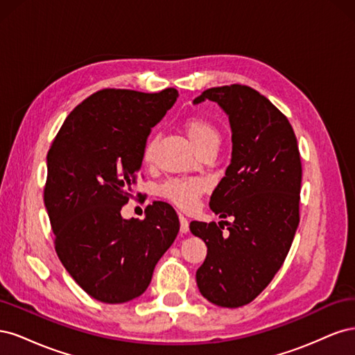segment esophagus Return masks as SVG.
<instances>
[{
	"mask_svg": "<svg viewBox=\"0 0 355 355\" xmlns=\"http://www.w3.org/2000/svg\"><path fill=\"white\" fill-rule=\"evenodd\" d=\"M179 222H180V232L182 234H187L189 231L188 219L184 216V214H179Z\"/></svg>",
	"mask_w": 355,
	"mask_h": 355,
	"instance_id": "34e87169",
	"label": "esophagus"
}]
</instances>
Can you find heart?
I'll use <instances>...</instances> for the list:
<instances>
[{"mask_svg":"<svg viewBox=\"0 0 355 355\" xmlns=\"http://www.w3.org/2000/svg\"><path fill=\"white\" fill-rule=\"evenodd\" d=\"M185 133L189 137L192 146L200 153L202 149H214L218 151L220 145V132L213 123L204 118H189L185 121ZM154 139H148L144 149V158L149 161L154 153ZM202 192V182L198 179H171L159 188V194L170 202L176 204L180 209H192L196 206L197 198Z\"/></svg>","mask_w":355,"mask_h":355,"instance_id":"obj_1","label":"heart"}]
</instances>
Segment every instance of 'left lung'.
<instances>
[{
  "instance_id": "1",
  "label": "left lung",
  "mask_w": 355,
  "mask_h": 355,
  "mask_svg": "<svg viewBox=\"0 0 355 355\" xmlns=\"http://www.w3.org/2000/svg\"><path fill=\"white\" fill-rule=\"evenodd\" d=\"M206 101L228 115L232 133L231 163L210 209L234 222H227L228 235L214 222H191V232L207 245L196 278L209 302L239 308L270 284L290 250L299 225L302 166L292 125L259 92L240 84L213 87L194 105Z\"/></svg>"
}]
</instances>
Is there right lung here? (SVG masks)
Wrapping results in <instances>:
<instances>
[{
	"instance_id": "obj_1",
	"label": "right lung",
	"mask_w": 355,
	"mask_h": 355,
	"mask_svg": "<svg viewBox=\"0 0 355 355\" xmlns=\"http://www.w3.org/2000/svg\"><path fill=\"white\" fill-rule=\"evenodd\" d=\"M178 98L176 89L94 93L68 115L47 154L44 204L56 253L103 304L141 296L179 232L176 211L163 201L146 207L144 220L121 216L148 136Z\"/></svg>"
}]
</instances>
